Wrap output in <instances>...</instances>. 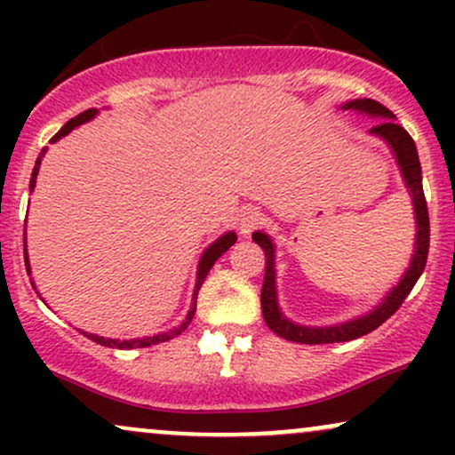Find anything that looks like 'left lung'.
<instances>
[{"label":"left lung","instance_id":"8db88e82","mask_svg":"<svg viewBox=\"0 0 455 455\" xmlns=\"http://www.w3.org/2000/svg\"><path fill=\"white\" fill-rule=\"evenodd\" d=\"M96 113H98L96 108H87V111L78 113L76 117H72L70 122H66V124H64V128H61L60 132H57L55 137L49 140V143H57V140H60L61 137H66V134L70 132V130H75L76 126H81V124L90 122V119H92L93 115H96ZM44 154H46V148H44L43 151H40L38 160H36V166H34V171H31L29 190H34V186H36V177H38V171H40V162H43ZM25 222H28V213H25ZM25 227H28V224H25ZM233 242H235V237H233L231 233H228V235H224V237H220V239H218L216 243H212L210 248L205 250V254H203V257H201V263H198V271H196V286H195V297H192V299H195V304H192L190 312H188V316H186V321L181 323L180 327L171 329V331L158 333V336H154V338H143V340H124V342H119V340H108V338H107V340H104V338H100V336H93V333H87V331H83V336H87V338H90V340H93V342L102 344V347H117V348H143V347H151V344L166 342V340H171V338L180 336V333L184 331V329H186L188 325H190L192 316H195V312H196V297H198V291H201V284H203V280L207 278V274H210V269L213 267V263H216L218 257H220L222 252H227V250H228V245H231ZM23 259H25V269H28V274H31V271H29V257H28V231H25V228H23ZM31 286H34V282H31ZM34 289H36V286H34ZM267 323H269V325H274V323H271V316H267Z\"/></svg>","mask_w":455,"mask_h":455}]
</instances>
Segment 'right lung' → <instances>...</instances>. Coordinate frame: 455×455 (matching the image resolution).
Listing matches in <instances>:
<instances>
[{
  "label": "right lung",
  "instance_id": "1",
  "mask_svg": "<svg viewBox=\"0 0 455 455\" xmlns=\"http://www.w3.org/2000/svg\"><path fill=\"white\" fill-rule=\"evenodd\" d=\"M348 108H355V111H365L370 115H380V117H387L389 122L379 124L374 128V132L380 134L394 149L395 158H398V164L402 169V175H404L406 188L412 195V205H415V216H417V248L415 254H412L411 267L402 278L400 286L395 289V293L387 304H383L377 312L372 315L357 318V321L344 323V325L331 327V329H307V327H297L291 321H286L282 316L278 307V297H275V271H274V243L265 233H254L252 239L257 242L265 252V278H263V289H260V306H263V316L267 323V316H272L274 326H269L271 331L278 333L280 338L291 342H301V344H318V342H347L355 340V338L365 336L372 329H377L385 318H389L398 310L409 291L412 289L417 278L421 275V271L426 267L427 260V248H430V218H427V203L424 196V186H421V166L419 158H417V149L412 139L409 137L404 128L394 124V115H391L385 107H379L374 100H357L348 104ZM268 325V323H267Z\"/></svg>",
  "mask_w": 455,
  "mask_h": 455
}]
</instances>
